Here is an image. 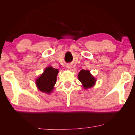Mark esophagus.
<instances>
[{
  "label": "esophagus",
  "instance_id": "obj_1",
  "mask_svg": "<svg viewBox=\"0 0 135 135\" xmlns=\"http://www.w3.org/2000/svg\"><path fill=\"white\" fill-rule=\"evenodd\" d=\"M66 67H67V68H68V69H71L72 66H71V64H68Z\"/></svg>",
  "mask_w": 135,
  "mask_h": 135
}]
</instances>
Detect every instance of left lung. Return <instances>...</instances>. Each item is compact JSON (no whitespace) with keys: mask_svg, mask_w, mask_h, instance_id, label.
I'll list each match as a JSON object with an SVG mask.
<instances>
[{"mask_svg":"<svg viewBox=\"0 0 135 135\" xmlns=\"http://www.w3.org/2000/svg\"><path fill=\"white\" fill-rule=\"evenodd\" d=\"M79 80L82 82L84 88H88L95 85L96 79L88 70H81L78 75Z\"/></svg>","mask_w":135,"mask_h":135,"instance_id":"obj_1","label":"left lung"}]
</instances>
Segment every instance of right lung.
I'll return each mask as SVG.
<instances>
[{"label": "right lung", "mask_w": 135, "mask_h": 135, "mask_svg": "<svg viewBox=\"0 0 135 135\" xmlns=\"http://www.w3.org/2000/svg\"><path fill=\"white\" fill-rule=\"evenodd\" d=\"M58 70L52 67H48L44 73L37 79L36 85L40 91L48 94L51 93L56 82Z\"/></svg>", "instance_id": "right-lung-1"}]
</instances>
